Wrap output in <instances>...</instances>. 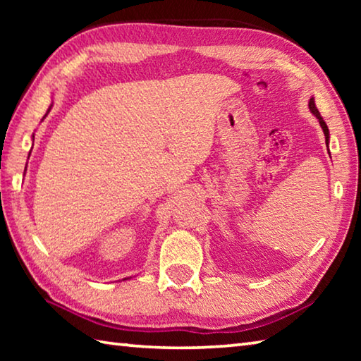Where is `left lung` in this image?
Wrapping results in <instances>:
<instances>
[{"instance_id":"8db88e82","label":"left lung","mask_w":361,"mask_h":361,"mask_svg":"<svg viewBox=\"0 0 361 361\" xmlns=\"http://www.w3.org/2000/svg\"><path fill=\"white\" fill-rule=\"evenodd\" d=\"M309 109H310V113H312L317 119H319V124H320V127H322V130H323V133H325V142H326V148H328V145H329V130H328V126H326V122L323 121V118H322V114L319 113V109H317V106H315V99L314 97H310V100H309ZM329 151V149H328Z\"/></svg>"}]
</instances>
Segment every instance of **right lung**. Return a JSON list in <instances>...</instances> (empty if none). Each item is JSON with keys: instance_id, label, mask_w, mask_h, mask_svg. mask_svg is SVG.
<instances>
[{"instance_id": "obj_1", "label": "right lung", "mask_w": 361, "mask_h": 361, "mask_svg": "<svg viewBox=\"0 0 361 361\" xmlns=\"http://www.w3.org/2000/svg\"><path fill=\"white\" fill-rule=\"evenodd\" d=\"M51 108H52V105H51V106H49V109H47V113H49V111H51ZM47 113L44 114V118H46V116H47ZM44 118H42V119H44ZM28 157H30V156H28ZM124 280H127V279H124Z\"/></svg>"}]
</instances>
